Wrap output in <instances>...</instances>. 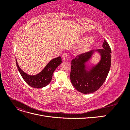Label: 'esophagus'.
<instances>
[{"instance_id": "esophagus-1", "label": "esophagus", "mask_w": 130, "mask_h": 130, "mask_svg": "<svg viewBox=\"0 0 130 130\" xmlns=\"http://www.w3.org/2000/svg\"><path fill=\"white\" fill-rule=\"evenodd\" d=\"M62 58L64 61H68L69 59V55L68 53H64L62 56Z\"/></svg>"}]
</instances>
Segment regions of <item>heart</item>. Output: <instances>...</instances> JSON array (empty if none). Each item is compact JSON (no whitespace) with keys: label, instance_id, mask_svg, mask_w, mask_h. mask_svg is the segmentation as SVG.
Masks as SVG:
<instances>
[{"label":"heart","instance_id":"b5f03b06","mask_svg":"<svg viewBox=\"0 0 130 130\" xmlns=\"http://www.w3.org/2000/svg\"><path fill=\"white\" fill-rule=\"evenodd\" d=\"M81 42L85 43V46L88 47L93 44V40L92 39H89V38L87 37H85L82 39Z\"/></svg>","mask_w":130,"mask_h":130}]
</instances>
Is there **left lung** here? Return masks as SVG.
<instances>
[{"label":"left lung","mask_w":130,"mask_h":130,"mask_svg":"<svg viewBox=\"0 0 130 130\" xmlns=\"http://www.w3.org/2000/svg\"><path fill=\"white\" fill-rule=\"evenodd\" d=\"M103 48L97 50L101 55V61L90 72L86 70L84 63L88 60L92 51L77 55L72 60L70 78L78 92L84 94L93 93L99 89L106 80L111 64V49L106 40Z\"/></svg>","instance_id":"1"}]
</instances>
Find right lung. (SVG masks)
Wrapping results in <instances>:
<instances>
[{
  "label": "right lung",
  "mask_w": 130,
  "mask_h": 130,
  "mask_svg": "<svg viewBox=\"0 0 130 130\" xmlns=\"http://www.w3.org/2000/svg\"><path fill=\"white\" fill-rule=\"evenodd\" d=\"M15 62L19 72L20 73L22 77L26 83L32 87L40 88L47 86L52 81L53 73L62 63V59L61 57L53 59L49 62V63L40 73L34 76L29 75L24 73L19 68L16 60Z\"/></svg>",
  "instance_id": "right-lung-1"
}]
</instances>
